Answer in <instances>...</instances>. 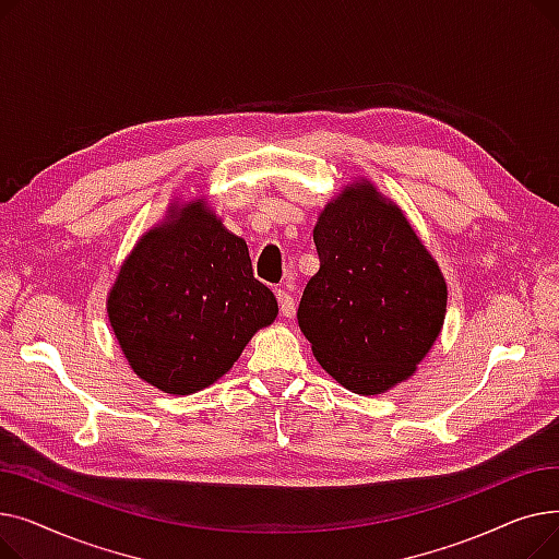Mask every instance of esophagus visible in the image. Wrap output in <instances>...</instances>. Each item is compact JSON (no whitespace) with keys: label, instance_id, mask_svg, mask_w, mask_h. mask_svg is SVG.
I'll use <instances>...</instances> for the list:
<instances>
[{"label":"esophagus","instance_id":"1","mask_svg":"<svg viewBox=\"0 0 559 559\" xmlns=\"http://www.w3.org/2000/svg\"><path fill=\"white\" fill-rule=\"evenodd\" d=\"M276 301H278V308H281L283 317L295 314V297H292V292L287 289V285L276 287Z\"/></svg>","mask_w":559,"mask_h":559}]
</instances>
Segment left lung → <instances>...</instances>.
<instances>
[{
    "mask_svg": "<svg viewBox=\"0 0 559 559\" xmlns=\"http://www.w3.org/2000/svg\"><path fill=\"white\" fill-rule=\"evenodd\" d=\"M312 240L319 272L297 319L319 365L356 394L413 376L444 324L447 283L403 213L356 183L319 215Z\"/></svg>",
    "mask_w": 559,
    "mask_h": 559,
    "instance_id": "8db88e82",
    "label": "left lung"
}]
</instances>
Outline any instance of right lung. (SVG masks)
<instances>
[{
	"instance_id": "1",
	"label": "right lung",
	"mask_w": 559,
	"mask_h": 559,
	"mask_svg": "<svg viewBox=\"0 0 559 559\" xmlns=\"http://www.w3.org/2000/svg\"><path fill=\"white\" fill-rule=\"evenodd\" d=\"M247 242L201 201L142 235L122 264L108 319L133 371L167 394L209 388L276 319Z\"/></svg>"
}]
</instances>
